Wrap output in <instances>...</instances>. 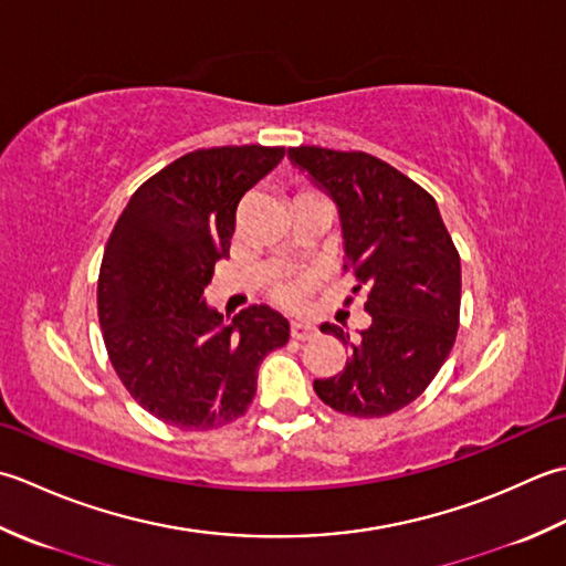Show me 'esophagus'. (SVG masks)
<instances>
[{"label": "esophagus", "mask_w": 566, "mask_h": 566, "mask_svg": "<svg viewBox=\"0 0 566 566\" xmlns=\"http://www.w3.org/2000/svg\"><path fill=\"white\" fill-rule=\"evenodd\" d=\"M315 334H317V329L313 325H307V322H293V325H291V337L297 339V342L313 339Z\"/></svg>", "instance_id": "34e87169"}]
</instances>
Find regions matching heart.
<instances>
[{"instance_id":"b5f03b06","label":"heart","mask_w":566,"mask_h":566,"mask_svg":"<svg viewBox=\"0 0 566 566\" xmlns=\"http://www.w3.org/2000/svg\"><path fill=\"white\" fill-rule=\"evenodd\" d=\"M310 285H313V275H295V279H287L279 285V300L287 310H300L305 305V297Z\"/></svg>"}]
</instances>
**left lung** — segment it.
I'll return each instance as SVG.
<instances>
[{
    "instance_id": "left-lung-1",
    "label": "left lung",
    "mask_w": 566,
    "mask_h": 566,
    "mask_svg": "<svg viewBox=\"0 0 566 566\" xmlns=\"http://www.w3.org/2000/svg\"><path fill=\"white\" fill-rule=\"evenodd\" d=\"M339 207L344 271L366 287L371 325L352 342L325 322L319 329L347 344L337 376L315 380L319 400L342 415L384 418L422 396L454 347L461 263L432 195L371 154L322 146L287 148Z\"/></svg>"
}]
</instances>
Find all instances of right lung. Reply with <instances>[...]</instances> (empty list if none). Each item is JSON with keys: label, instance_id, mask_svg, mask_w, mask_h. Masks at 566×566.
I'll return each instance as SVG.
<instances>
[{"label": "right lung", "instance_id": "right-lung-1", "mask_svg": "<svg viewBox=\"0 0 566 566\" xmlns=\"http://www.w3.org/2000/svg\"><path fill=\"white\" fill-rule=\"evenodd\" d=\"M283 156V146L198 148L148 178L112 229L97 281L102 337L129 396L172 428L205 432L241 418L263 356L291 334L269 305L227 325L205 303L239 200Z\"/></svg>", "mask_w": 566, "mask_h": 566}]
</instances>
